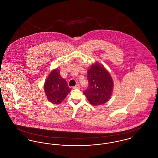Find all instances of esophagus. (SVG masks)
<instances>
[{"mask_svg":"<svg viewBox=\"0 0 158 158\" xmlns=\"http://www.w3.org/2000/svg\"><path fill=\"white\" fill-rule=\"evenodd\" d=\"M73 89H80V86H79V85H78V84L76 85L75 86L73 87Z\"/></svg>","mask_w":158,"mask_h":158,"instance_id":"1","label":"esophagus"}]
</instances>
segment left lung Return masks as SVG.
I'll use <instances>...</instances> for the list:
<instances>
[{
	"mask_svg": "<svg viewBox=\"0 0 158 158\" xmlns=\"http://www.w3.org/2000/svg\"><path fill=\"white\" fill-rule=\"evenodd\" d=\"M88 88L83 92L90 104L102 105L106 102L113 92V81L104 66L96 62L88 70Z\"/></svg>",
	"mask_w": 158,
	"mask_h": 158,
	"instance_id": "8db88e82",
	"label": "left lung"
}]
</instances>
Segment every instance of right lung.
I'll return each mask as SVG.
<instances>
[{
	"mask_svg": "<svg viewBox=\"0 0 158 158\" xmlns=\"http://www.w3.org/2000/svg\"><path fill=\"white\" fill-rule=\"evenodd\" d=\"M44 89L48 101L54 104H59L70 92L67 82L61 77L60 70H53L44 85Z\"/></svg>",
	"mask_w": 158,
	"mask_h": 158,
	"instance_id": "obj_1",
	"label": "right lung"
}]
</instances>
